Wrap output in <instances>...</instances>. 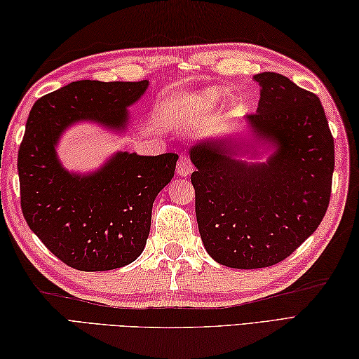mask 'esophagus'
<instances>
[{"instance_id":"34e87169","label":"esophagus","mask_w":359,"mask_h":359,"mask_svg":"<svg viewBox=\"0 0 359 359\" xmlns=\"http://www.w3.org/2000/svg\"><path fill=\"white\" fill-rule=\"evenodd\" d=\"M193 170L194 166L191 162H189V158L187 156H182L177 162V174L180 177H187V175L193 172Z\"/></svg>"}]
</instances>
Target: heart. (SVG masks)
<instances>
[{
  "mask_svg": "<svg viewBox=\"0 0 359 359\" xmlns=\"http://www.w3.org/2000/svg\"><path fill=\"white\" fill-rule=\"evenodd\" d=\"M225 93L220 88H203L199 89L193 95H189V103H191L196 109L199 111H208L222 100Z\"/></svg>",
  "mask_w": 359,
  "mask_h": 359,
  "instance_id": "obj_1",
  "label": "heart"
}]
</instances>
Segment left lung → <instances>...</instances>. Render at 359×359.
I'll list each match as a JSON object with an SVG mask.
<instances>
[{
	"instance_id": "8db88e82",
	"label": "left lung",
	"mask_w": 359,
	"mask_h": 359,
	"mask_svg": "<svg viewBox=\"0 0 359 359\" xmlns=\"http://www.w3.org/2000/svg\"><path fill=\"white\" fill-rule=\"evenodd\" d=\"M255 80L261 98L243 118L248 131L189 147L203 247L217 264L241 270L284 261L315 233L329 207L334 170V143L319 98L276 72Z\"/></svg>"
}]
</instances>
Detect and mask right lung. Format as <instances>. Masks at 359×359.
I'll list each match as a JSON object with an SVG mask.
<instances>
[{
  "instance_id": "1",
  "label": "right lung",
  "mask_w": 359,
  "mask_h": 359,
  "mask_svg": "<svg viewBox=\"0 0 359 359\" xmlns=\"http://www.w3.org/2000/svg\"><path fill=\"white\" fill-rule=\"evenodd\" d=\"M143 81L80 80L36 100L18 151L21 210L38 239L81 271L134 262L147 245L152 203L174 177L179 156L117 151L94 171H69L57 147L67 129L94 123L128 131V108L147 93Z\"/></svg>"
}]
</instances>
